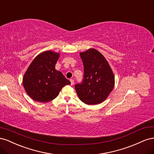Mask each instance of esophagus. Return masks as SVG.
I'll list each match as a JSON object with an SVG mask.
<instances>
[{"label": "esophagus", "instance_id": "obj_1", "mask_svg": "<svg viewBox=\"0 0 154 154\" xmlns=\"http://www.w3.org/2000/svg\"><path fill=\"white\" fill-rule=\"evenodd\" d=\"M69 81H70V82H71V85H73L74 84V80L72 79H70Z\"/></svg>", "mask_w": 154, "mask_h": 154}]
</instances>
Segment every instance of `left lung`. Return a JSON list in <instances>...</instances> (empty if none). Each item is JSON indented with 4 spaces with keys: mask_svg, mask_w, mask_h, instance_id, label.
Returning a JSON list of instances; mask_svg holds the SVG:
<instances>
[{
    "mask_svg": "<svg viewBox=\"0 0 154 154\" xmlns=\"http://www.w3.org/2000/svg\"><path fill=\"white\" fill-rule=\"evenodd\" d=\"M84 65L82 82L75 85L79 98L88 105L103 103L111 93L115 78L106 59L94 48L80 53Z\"/></svg>",
    "mask_w": 154,
    "mask_h": 154,
    "instance_id": "8db88e82",
    "label": "left lung"
}]
</instances>
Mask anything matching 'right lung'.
<instances>
[{"mask_svg": "<svg viewBox=\"0 0 154 154\" xmlns=\"http://www.w3.org/2000/svg\"><path fill=\"white\" fill-rule=\"evenodd\" d=\"M60 54L46 51L38 54L26 70L23 85L26 93L37 102L47 103L58 96L60 91L71 82L55 69Z\"/></svg>", "mask_w": 154, "mask_h": 154, "instance_id": "obj_1", "label": "right lung"}]
</instances>
